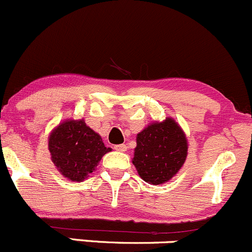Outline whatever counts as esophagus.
Listing matches in <instances>:
<instances>
[{"mask_svg":"<svg viewBox=\"0 0 252 252\" xmlns=\"http://www.w3.org/2000/svg\"><path fill=\"white\" fill-rule=\"evenodd\" d=\"M114 149L118 150V152H126L127 147H126V144H118L114 147Z\"/></svg>","mask_w":252,"mask_h":252,"instance_id":"esophagus-1","label":"esophagus"}]
</instances>
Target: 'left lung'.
Instances as JSON below:
<instances>
[{
  "label": "left lung",
  "mask_w": 252,
  "mask_h": 252,
  "mask_svg": "<svg viewBox=\"0 0 252 252\" xmlns=\"http://www.w3.org/2000/svg\"><path fill=\"white\" fill-rule=\"evenodd\" d=\"M188 154L183 129L173 119L153 123L137 134L132 162L141 178L149 184L168 182L181 170Z\"/></svg>",
  "instance_id": "left-lung-1"
}]
</instances>
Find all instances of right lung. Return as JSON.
<instances>
[{"mask_svg":"<svg viewBox=\"0 0 252 252\" xmlns=\"http://www.w3.org/2000/svg\"><path fill=\"white\" fill-rule=\"evenodd\" d=\"M51 159L57 170L72 182H81L97 167L103 155L110 152L85 120H66L51 132Z\"/></svg>","mask_w":252,"mask_h":252,"instance_id":"add662e5","label":"right lung"}]
</instances>
